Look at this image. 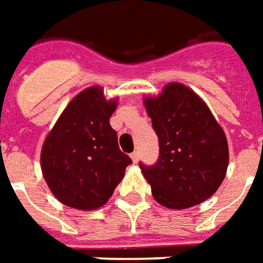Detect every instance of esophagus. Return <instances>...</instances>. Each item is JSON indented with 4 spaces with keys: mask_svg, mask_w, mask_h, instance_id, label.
I'll return each instance as SVG.
<instances>
[{
    "mask_svg": "<svg viewBox=\"0 0 263 263\" xmlns=\"http://www.w3.org/2000/svg\"><path fill=\"white\" fill-rule=\"evenodd\" d=\"M130 157H132V161H133L135 164H136V162H139V152H137V151H135V152H133Z\"/></svg>",
    "mask_w": 263,
    "mask_h": 263,
    "instance_id": "1",
    "label": "esophagus"
}]
</instances>
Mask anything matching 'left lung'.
Masks as SVG:
<instances>
[{
  "mask_svg": "<svg viewBox=\"0 0 263 263\" xmlns=\"http://www.w3.org/2000/svg\"><path fill=\"white\" fill-rule=\"evenodd\" d=\"M159 142L154 165L139 162L158 203L186 209L221 186L228 167L227 137L206 104L184 85L170 83L145 99Z\"/></svg>",
  "mask_w": 263,
  "mask_h": 263,
  "instance_id": "8db88e82",
  "label": "left lung"
}]
</instances>
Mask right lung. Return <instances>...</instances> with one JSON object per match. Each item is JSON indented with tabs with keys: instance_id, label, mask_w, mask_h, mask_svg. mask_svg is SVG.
Masks as SVG:
<instances>
[{
	"instance_id": "1",
	"label": "right lung",
	"mask_w": 263,
	"mask_h": 263,
	"mask_svg": "<svg viewBox=\"0 0 263 263\" xmlns=\"http://www.w3.org/2000/svg\"><path fill=\"white\" fill-rule=\"evenodd\" d=\"M116 108V99L106 101L101 87H89L66 106L45 139L44 178L67 206L90 211L105 205L132 164L109 124Z\"/></svg>"
}]
</instances>
